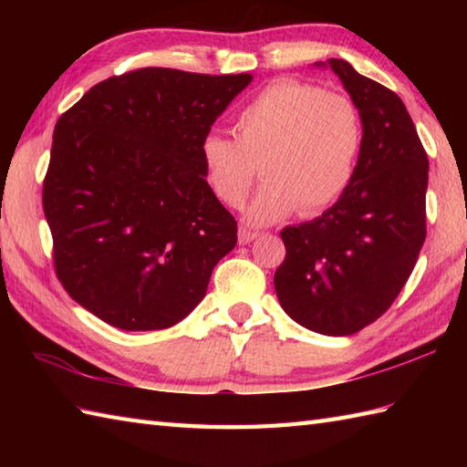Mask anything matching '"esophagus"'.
Masks as SVG:
<instances>
[{
    "label": "esophagus",
    "mask_w": 467,
    "mask_h": 467,
    "mask_svg": "<svg viewBox=\"0 0 467 467\" xmlns=\"http://www.w3.org/2000/svg\"><path fill=\"white\" fill-rule=\"evenodd\" d=\"M261 236V233H256V231H251V228H239V243L241 244H249V243H253L254 239H259Z\"/></svg>",
    "instance_id": "esophagus-1"
}]
</instances>
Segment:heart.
<instances>
[{
	"instance_id": "obj_1",
	"label": "heart",
	"mask_w": 467,
	"mask_h": 467,
	"mask_svg": "<svg viewBox=\"0 0 467 467\" xmlns=\"http://www.w3.org/2000/svg\"><path fill=\"white\" fill-rule=\"evenodd\" d=\"M234 136H204V181L218 202L239 208L261 168L265 182L246 221L265 226L295 211L315 216L341 196L361 152L363 122L349 96L279 80L243 108Z\"/></svg>"
}]
</instances>
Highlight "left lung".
<instances>
[{"label":"left lung","instance_id":"1","mask_svg":"<svg viewBox=\"0 0 467 467\" xmlns=\"http://www.w3.org/2000/svg\"><path fill=\"white\" fill-rule=\"evenodd\" d=\"M329 66L359 108L363 142L351 182L311 223L285 226L275 291L306 329L343 337L389 309L428 234V152L401 98L345 59Z\"/></svg>","mask_w":467,"mask_h":467}]
</instances>
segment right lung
Masks as SVG:
<instances>
[{"label":"right lung","instance_id":"right-lung-1","mask_svg":"<svg viewBox=\"0 0 467 467\" xmlns=\"http://www.w3.org/2000/svg\"><path fill=\"white\" fill-rule=\"evenodd\" d=\"M251 74L140 67L90 88L56 122L42 204L66 293L124 331L182 321L236 244L201 144Z\"/></svg>","mask_w":467,"mask_h":467}]
</instances>
